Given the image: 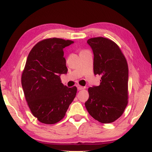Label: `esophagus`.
Masks as SVG:
<instances>
[{"mask_svg":"<svg viewBox=\"0 0 152 152\" xmlns=\"http://www.w3.org/2000/svg\"><path fill=\"white\" fill-rule=\"evenodd\" d=\"M77 89H78L79 91H81V90H84V89L85 88V87L82 86H80V85H77Z\"/></svg>","mask_w":152,"mask_h":152,"instance_id":"1","label":"esophagus"}]
</instances>
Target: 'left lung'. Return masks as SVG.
Returning <instances> with one entry per match:
<instances>
[{"mask_svg":"<svg viewBox=\"0 0 152 152\" xmlns=\"http://www.w3.org/2000/svg\"><path fill=\"white\" fill-rule=\"evenodd\" d=\"M94 74L101 76L100 84L88 88L85 102L87 111L101 123H111L122 115L128 103V65L118 45L104 37L89 39Z\"/></svg>","mask_w":152,"mask_h":152,"instance_id":"obj_1","label":"left lung"}]
</instances>
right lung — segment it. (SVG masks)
Instances as JSON below:
<instances>
[{
  "label": "right lung",
  "instance_id": "1",
  "mask_svg": "<svg viewBox=\"0 0 152 152\" xmlns=\"http://www.w3.org/2000/svg\"><path fill=\"white\" fill-rule=\"evenodd\" d=\"M73 43L59 38L44 39L28 55L22 87L31 112L42 123L55 124L63 119L76 96V86L68 88L60 79L68 71L64 48Z\"/></svg>",
  "mask_w": 152,
  "mask_h": 152
}]
</instances>
